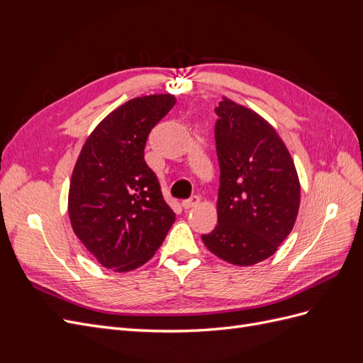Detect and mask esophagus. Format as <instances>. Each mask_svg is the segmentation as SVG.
<instances>
[{"label":"esophagus","instance_id":"esophagus-1","mask_svg":"<svg viewBox=\"0 0 363 363\" xmlns=\"http://www.w3.org/2000/svg\"><path fill=\"white\" fill-rule=\"evenodd\" d=\"M199 203H200V196H199V195H192L191 199L183 200V201H182V206H183L184 208H191V207L196 206Z\"/></svg>","mask_w":363,"mask_h":363}]
</instances>
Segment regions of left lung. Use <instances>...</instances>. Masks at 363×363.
<instances>
[{
  "mask_svg": "<svg viewBox=\"0 0 363 363\" xmlns=\"http://www.w3.org/2000/svg\"><path fill=\"white\" fill-rule=\"evenodd\" d=\"M218 224L203 235L215 256L248 267L271 257L300 207V182L283 140L265 119L232 100L219 103Z\"/></svg>",
  "mask_w": 363,
  "mask_h": 363,
  "instance_id": "1",
  "label": "left lung"
}]
</instances>
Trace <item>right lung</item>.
<instances>
[{"label":"right lung","mask_w":363,"mask_h":363,"mask_svg":"<svg viewBox=\"0 0 363 363\" xmlns=\"http://www.w3.org/2000/svg\"><path fill=\"white\" fill-rule=\"evenodd\" d=\"M174 104L169 94L124 103L96 125L77 159L68 196L71 225L107 269L144 265L175 221L144 159L150 131Z\"/></svg>","instance_id":"right-lung-1"}]
</instances>
